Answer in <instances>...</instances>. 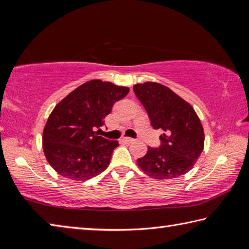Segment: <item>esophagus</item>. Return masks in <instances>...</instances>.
I'll return each instance as SVG.
<instances>
[{"label":"esophagus","mask_w":249,"mask_h":249,"mask_svg":"<svg viewBox=\"0 0 249 249\" xmlns=\"http://www.w3.org/2000/svg\"><path fill=\"white\" fill-rule=\"evenodd\" d=\"M123 140L126 142H133L135 140L132 137H123Z\"/></svg>","instance_id":"34e87169"}]
</instances>
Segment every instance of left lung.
<instances>
[{"label": "left lung", "instance_id": "1", "mask_svg": "<svg viewBox=\"0 0 249 249\" xmlns=\"http://www.w3.org/2000/svg\"><path fill=\"white\" fill-rule=\"evenodd\" d=\"M135 94L155 129H162L161 146L148 147L137 159L141 169L156 180L178 178L190 171L204 148V130L190 103L157 82L134 84Z\"/></svg>", "mask_w": 249, "mask_h": 249}]
</instances>
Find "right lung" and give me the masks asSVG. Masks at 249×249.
Returning <instances> with one entry per match:
<instances>
[{
    "mask_svg": "<svg viewBox=\"0 0 249 249\" xmlns=\"http://www.w3.org/2000/svg\"><path fill=\"white\" fill-rule=\"evenodd\" d=\"M129 88L95 79L81 84L59 102L43 132L46 159L59 175L86 181L109 165L119 142L98 136L105 116Z\"/></svg>",
    "mask_w": 249,
    "mask_h": 249,
    "instance_id": "1",
    "label": "right lung"
}]
</instances>
